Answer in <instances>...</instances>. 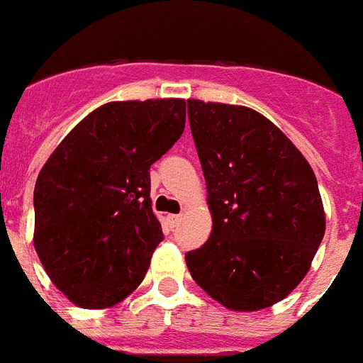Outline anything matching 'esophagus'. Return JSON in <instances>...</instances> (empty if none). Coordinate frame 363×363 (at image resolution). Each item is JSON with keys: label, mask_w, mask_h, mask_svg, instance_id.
<instances>
[{"label": "esophagus", "mask_w": 363, "mask_h": 363, "mask_svg": "<svg viewBox=\"0 0 363 363\" xmlns=\"http://www.w3.org/2000/svg\"><path fill=\"white\" fill-rule=\"evenodd\" d=\"M167 221H168V225H170V227H178V223L182 221V216H168L167 217Z\"/></svg>", "instance_id": "1"}]
</instances>
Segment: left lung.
Here are the masks:
<instances>
[{
  "label": "left lung",
  "mask_w": 363,
  "mask_h": 363,
  "mask_svg": "<svg viewBox=\"0 0 363 363\" xmlns=\"http://www.w3.org/2000/svg\"><path fill=\"white\" fill-rule=\"evenodd\" d=\"M213 228L185 255L193 279L232 311H257L298 286L324 236L313 168L262 114L187 101Z\"/></svg>",
  "instance_id": "1"
}]
</instances>
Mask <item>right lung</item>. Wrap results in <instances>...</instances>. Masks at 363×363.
I'll return each instance as SVG.
<instances>
[{"mask_svg":"<svg viewBox=\"0 0 363 363\" xmlns=\"http://www.w3.org/2000/svg\"><path fill=\"white\" fill-rule=\"evenodd\" d=\"M185 129V101H118L86 116L52 153L33 193V243L72 303L110 307L131 294L163 242L150 168Z\"/></svg>","mask_w":363,"mask_h":363,"instance_id":"right-lung-1","label":"right lung"}]
</instances>
